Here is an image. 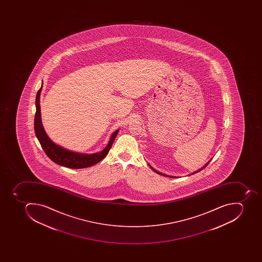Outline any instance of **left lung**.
<instances>
[{
  "instance_id": "1",
  "label": "left lung",
  "mask_w": 262,
  "mask_h": 262,
  "mask_svg": "<svg viewBox=\"0 0 262 262\" xmlns=\"http://www.w3.org/2000/svg\"><path fill=\"white\" fill-rule=\"evenodd\" d=\"M207 165H208V164H207ZM206 165H205V167H206ZM205 167H204V168H205ZM150 168H151V169H152V170L155 171V172H156V173H159V174H161V176H166V177H170V176H166V174H164V173H161V172H158V171L156 170V169H153L152 167H151V166H150Z\"/></svg>"
}]
</instances>
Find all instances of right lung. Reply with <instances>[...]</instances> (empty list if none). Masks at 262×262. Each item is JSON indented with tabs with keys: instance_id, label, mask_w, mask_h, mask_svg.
<instances>
[{
	"instance_id": "obj_1",
	"label": "right lung",
	"mask_w": 262,
	"mask_h": 262,
	"mask_svg": "<svg viewBox=\"0 0 262 262\" xmlns=\"http://www.w3.org/2000/svg\"><path fill=\"white\" fill-rule=\"evenodd\" d=\"M42 85L37 91L36 97V113L34 117V130L36 136L39 141L41 147L43 149L46 154L52 160L53 162L62 166L71 168V169H82L86 167L92 166L105 158V156L109 152L112 147V143L117 136L119 130L112 134L110 139L109 143L105 146L101 152L95 154H81V153L73 152L70 150H66L61 146H58L54 143L46 134L43 126L41 124V112H40V93H41Z\"/></svg>"
}]
</instances>
